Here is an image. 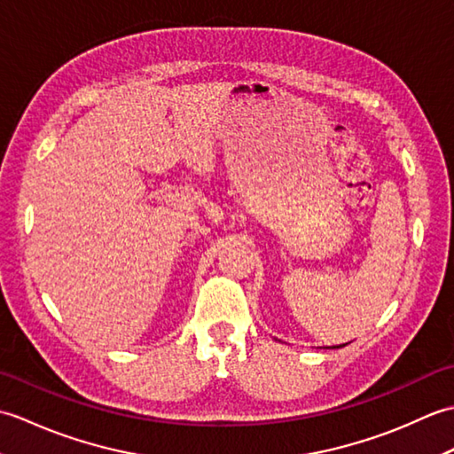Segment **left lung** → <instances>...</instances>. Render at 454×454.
I'll use <instances>...</instances> for the list:
<instances>
[{
  "label": "left lung",
  "mask_w": 454,
  "mask_h": 454,
  "mask_svg": "<svg viewBox=\"0 0 454 454\" xmlns=\"http://www.w3.org/2000/svg\"><path fill=\"white\" fill-rule=\"evenodd\" d=\"M347 343H343V345H335V347H332V349H340V347H345Z\"/></svg>",
  "instance_id": "obj_1"
}]
</instances>
